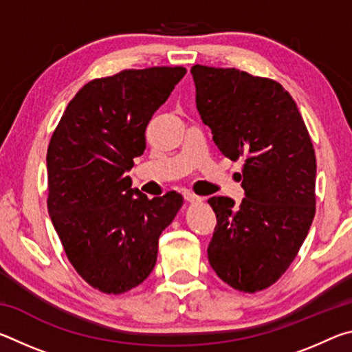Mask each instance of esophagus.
I'll list each match as a JSON object with an SVG mask.
<instances>
[{
  "label": "esophagus",
  "instance_id": "1",
  "mask_svg": "<svg viewBox=\"0 0 352 352\" xmlns=\"http://www.w3.org/2000/svg\"><path fill=\"white\" fill-rule=\"evenodd\" d=\"M183 195H184V199H186V201H189V204H200V201L204 200L200 195L190 192V190H184Z\"/></svg>",
  "mask_w": 352,
  "mask_h": 352
}]
</instances>
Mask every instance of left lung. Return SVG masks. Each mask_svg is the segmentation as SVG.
<instances>
[{
	"label": "left lung",
	"instance_id": "8db88e82",
	"mask_svg": "<svg viewBox=\"0 0 352 352\" xmlns=\"http://www.w3.org/2000/svg\"><path fill=\"white\" fill-rule=\"evenodd\" d=\"M199 115L231 162L243 163L245 199L211 197L217 225L208 259L230 287L254 294L296 258L315 216L317 160L295 100L283 85L236 68L194 65Z\"/></svg>",
	"mask_w": 352,
	"mask_h": 352
}]
</instances>
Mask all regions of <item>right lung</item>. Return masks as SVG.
Instances as JSON below:
<instances>
[{
	"label": "right lung",
	"mask_w": 352,
	"mask_h": 352,
	"mask_svg": "<svg viewBox=\"0 0 352 352\" xmlns=\"http://www.w3.org/2000/svg\"><path fill=\"white\" fill-rule=\"evenodd\" d=\"M184 74L183 67H152L90 80L51 136L47 211L71 265L102 294L146 281L158 237L183 206L175 190L147 199L126 172L144 152L153 113Z\"/></svg>",
	"instance_id": "add662e5"
}]
</instances>
